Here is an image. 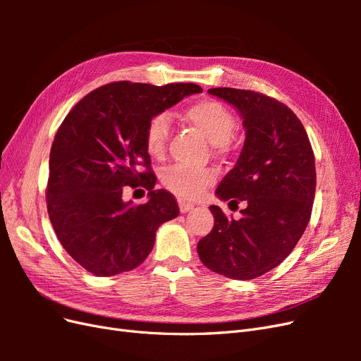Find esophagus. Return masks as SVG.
<instances>
[{"label":"esophagus","mask_w":361,"mask_h":361,"mask_svg":"<svg viewBox=\"0 0 361 361\" xmlns=\"http://www.w3.org/2000/svg\"><path fill=\"white\" fill-rule=\"evenodd\" d=\"M194 207V204L192 203H187V202H182V200H179V209H180V212L182 214H185V212H190L191 209Z\"/></svg>","instance_id":"esophagus-1"}]
</instances>
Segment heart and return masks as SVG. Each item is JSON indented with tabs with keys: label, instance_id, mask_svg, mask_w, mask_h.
Segmentation results:
<instances>
[{
	"label": "heart",
	"instance_id": "b5f03b06",
	"mask_svg": "<svg viewBox=\"0 0 361 361\" xmlns=\"http://www.w3.org/2000/svg\"><path fill=\"white\" fill-rule=\"evenodd\" d=\"M183 118L206 135L216 152H227L231 138L238 126L236 117L226 105L215 99H202L190 104L182 113ZM170 138V122L166 114L149 118L145 130V146L150 158L161 159L166 155ZM216 180L214 169H191L171 166L161 173L164 187L183 200H194Z\"/></svg>",
	"mask_w": 361,
	"mask_h": 361
}]
</instances>
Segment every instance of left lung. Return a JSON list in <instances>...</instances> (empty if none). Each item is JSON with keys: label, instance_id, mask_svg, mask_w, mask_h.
<instances>
[{"label": "left lung", "instance_id": "obj_1", "mask_svg": "<svg viewBox=\"0 0 361 361\" xmlns=\"http://www.w3.org/2000/svg\"><path fill=\"white\" fill-rule=\"evenodd\" d=\"M233 105L244 118L245 143L215 194L245 202L233 220L209 206L215 223L202 238L203 265L235 280H251L285 260L309 224L316 190L314 155L300 118L264 93L218 87L207 90Z\"/></svg>", "mask_w": 361, "mask_h": 361}]
</instances>
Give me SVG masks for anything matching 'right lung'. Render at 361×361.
<instances>
[{"label":"right lung","mask_w":361,"mask_h":361,"mask_svg":"<svg viewBox=\"0 0 361 361\" xmlns=\"http://www.w3.org/2000/svg\"><path fill=\"white\" fill-rule=\"evenodd\" d=\"M192 93L202 87L117 81L64 117L49 154L48 215L63 248L92 274L110 277L143 264L158 227L179 215L173 194L154 190L145 130L150 117ZM125 186L146 188L149 200L123 202Z\"/></svg>","instance_id":"obj_1"}]
</instances>
